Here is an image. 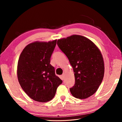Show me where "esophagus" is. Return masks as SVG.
Wrapping results in <instances>:
<instances>
[{
    "instance_id": "obj_1",
    "label": "esophagus",
    "mask_w": 122,
    "mask_h": 122,
    "mask_svg": "<svg viewBox=\"0 0 122 122\" xmlns=\"http://www.w3.org/2000/svg\"><path fill=\"white\" fill-rule=\"evenodd\" d=\"M65 74H63V75H62L61 76V80H63L64 79H65Z\"/></svg>"
}]
</instances>
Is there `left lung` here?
Here are the masks:
<instances>
[{
  "instance_id": "8db88e82",
  "label": "left lung",
  "mask_w": 122,
  "mask_h": 122,
  "mask_svg": "<svg viewBox=\"0 0 122 122\" xmlns=\"http://www.w3.org/2000/svg\"><path fill=\"white\" fill-rule=\"evenodd\" d=\"M73 67L75 84L70 88L74 97L84 99L92 95L102 83L104 65L100 49L86 37L73 35L57 41Z\"/></svg>"
}]
</instances>
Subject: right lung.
I'll list each match as a JSON object with an SVG mask.
<instances>
[{"instance_id":"obj_1","label":"right lung","mask_w":122,"mask_h":122,"mask_svg":"<svg viewBox=\"0 0 122 122\" xmlns=\"http://www.w3.org/2000/svg\"><path fill=\"white\" fill-rule=\"evenodd\" d=\"M56 40L36 42L26 46L18 62V81L22 89L33 100L47 102L52 100L62 81L55 75L51 57Z\"/></svg>"}]
</instances>
